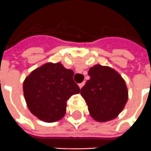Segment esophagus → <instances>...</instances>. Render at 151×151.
<instances>
[{
  "label": "esophagus",
  "mask_w": 151,
  "mask_h": 151,
  "mask_svg": "<svg viewBox=\"0 0 151 151\" xmlns=\"http://www.w3.org/2000/svg\"><path fill=\"white\" fill-rule=\"evenodd\" d=\"M85 84H86V82H85V81L82 82V83H81V84L79 85V87H80V89H81L82 87H83V86H85Z\"/></svg>",
  "instance_id": "esophagus-1"
}]
</instances>
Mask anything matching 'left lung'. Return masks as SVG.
Segmentation results:
<instances>
[{"label":"left lung","mask_w":151,"mask_h":151,"mask_svg":"<svg viewBox=\"0 0 151 151\" xmlns=\"http://www.w3.org/2000/svg\"><path fill=\"white\" fill-rule=\"evenodd\" d=\"M88 74L90 79L82 87L81 94L91 117L99 122L116 118L128 99L124 79L117 70L99 64L90 67Z\"/></svg>","instance_id":"1"}]
</instances>
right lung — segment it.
Returning a JSON list of instances; mask_svg holds the SVG:
<instances>
[{"mask_svg":"<svg viewBox=\"0 0 151 151\" xmlns=\"http://www.w3.org/2000/svg\"><path fill=\"white\" fill-rule=\"evenodd\" d=\"M74 71L61 62H47L34 70L23 83L26 104L41 121L61 120L66 112V101L81 92L73 81Z\"/></svg>","mask_w":151,"mask_h":151,"instance_id":"add662e5","label":"right lung"}]
</instances>
